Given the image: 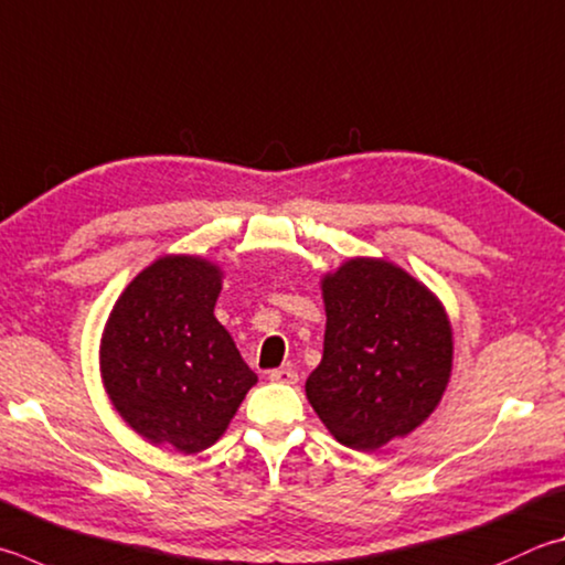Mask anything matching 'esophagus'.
Masks as SVG:
<instances>
[{
    "instance_id": "34e87169",
    "label": "esophagus",
    "mask_w": 565,
    "mask_h": 565,
    "mask_svg": "<svg viewBox=\"0 0 565 565\" xmlns=\"http://www.w3.org/2000/svg\"><path fill=\"white\" fill-rule=\"evenodd\" d=\"M269 381L281 383V385H294L299 381V373H296L294 367H276V371H269Z\"/></svg>"
}]
</instances>
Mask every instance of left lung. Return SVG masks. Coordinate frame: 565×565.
Listing matches in <instances>:
<instances>
[{
	"mask_svg": "<svg viewBox=\"0 0 565 565\" xmlns=\"http://www.w3.org/2000/svg\"><path fill=\"white\" fill-rule=\"evenodd\" d=\"M323 358L306 381L338 443L375 452L435 413L452 375L443 301L403 266L355 256L321 279Z\"/></svg>",
	"mask_w": 565,
	"mask_h": 565,
	"instance_id": "8db88e82",
	"label": "left lung"
}]
</instances>
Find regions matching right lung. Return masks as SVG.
<instances>
[{
	"mask_svg": "<svg viewBox=\"0 0 565 565\" xmlns=\"http://www.w3.org/2000/svg\"><path fill=\"white\" fill-rule=\"evenodd\" d=\"M222 276L202 256H160L122 289L100 338L113 407L148 443L182 455L217 443L256 385L214 316Z\"/></svg>",
	"mask_w": 565,
	"mask_h": 565,
	"instance_id": "obj_1",
	"label": "right lung"
}]
</instances>
